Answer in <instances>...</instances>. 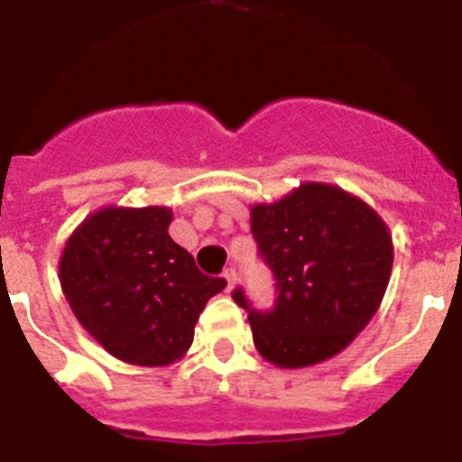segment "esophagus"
I'll list each match as a JSON object with an SVG mask.
<instances>
[{"label": "esophagus", "instance_id": "1", "mask_svg": "<svg viewBox=\"0 0 462 462\" xmlns=\"http://www.w3.org/2000/svg\"><path fill=\"white\" fill-rule=\"evenodd\" d=\"M221 276L226 279V289L234 291V286H236V269H231V267L224 269V274H221Z\"/></svg>", "mask_w": 462, "mask_h": 462}]
</instances>
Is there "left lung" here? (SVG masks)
<instances>
[{"mask_svg":"<svg viewBox=\"0 0 462 462\" xmlns=\"http://www.w3.org/2000/svg\"><path fill=\"white\" fill-rule=\"evenodd\" d=\"M250 228L274 272L272 312L250 310L254 348L283 370L319 365L348 348L382 305L393 267L386 221L357 195L308 180L250 208Z\"/></svg>","mask_w":462,"mask_h":462,"instance_id":"left-lung-1","label":"left lung"}]
</instances>
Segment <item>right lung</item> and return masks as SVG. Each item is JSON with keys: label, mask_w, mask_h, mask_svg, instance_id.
<instances>
[{"label": "right lung", "mask_w": 462, "mask_h": 462, "mask_svg": "<svg viewBox=\"0 0 462 462\" xmlns=\"http://www.w3.org/2000/svg\"><path fill=\"white\" fill-rule=\"evenodd\" d=\"M171 219L164 205H106L80 221L59 257L61 291L80 327L128 365L180 360L202 308L226 286L173 243Z\"/></svg>", "instance_id": "obj_1"}]
</instances>
